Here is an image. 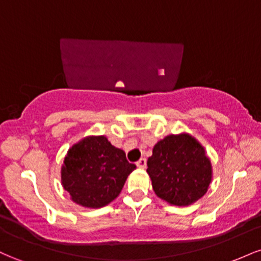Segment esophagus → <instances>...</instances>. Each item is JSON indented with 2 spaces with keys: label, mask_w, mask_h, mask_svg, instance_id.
I'll use <instances>...</instances> for the list:
<instances>
[{
  "label": "esophagus",
  "mask_w": 261,
  "mask_h": 261,
  "mask_svg": "<svg viewBox=\"0 0 261 261\" xmlns=\"http://www.w3.org/2000/svg\"><path fill=\"white\" fill-rule=\"evenodd\" d=\"M146 164H147V162H146V158H141L140 161L136 162V166L139 167V168H146Z\"/></svg>",
  "instance_id": "34e87169"
}]
</instances>
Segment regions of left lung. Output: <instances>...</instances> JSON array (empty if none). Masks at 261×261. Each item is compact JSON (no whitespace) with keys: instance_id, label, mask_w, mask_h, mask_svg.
Returning <instances> with one entry per match:
<instances>
[{"instance_id":"1","label":"left lung","mask_w":261,"mask_h":261,"mask_svg":"<svg viewBox=\"0 0 261 261\" xmlns=\"http://www.w3.org/2000/svg\"><path fill=\"white\" fill-rule=\"evenodd\" d=\"M152 188L169 205L189 206L207 193L212 164L193 135H168L154 145L147 161Z\"/></svg>"}]
</instances>
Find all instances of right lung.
<instances>
[{"label":"right lung","mask_w":261,"mask_h":261,"mask_svg":"<svg viewBox=\"0 0 261 261\" xmlns=\"http://www.w3.org/2000/svg\"><path fill=\"white\" fill-rule=\"evenodd\" d=\"M136 169L126 154L104 135L86 136L67 151L61 167V184L77 205L107 206L121 193L127 176Z\"/></svg>","instance_id":"right-lung-1"}]
</instances>
